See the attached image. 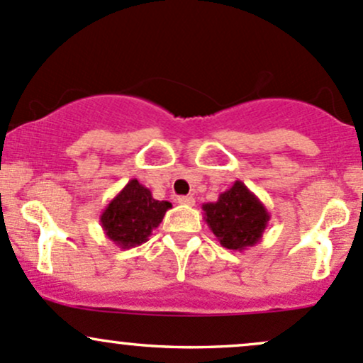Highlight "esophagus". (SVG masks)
<instances>
[{
  "mask_svg": "<svg viewBox=\"0 0 363 363\" xmlns=\"http://www.w3.org/2000/svg\"><path fill=\"white\" fill-rule=\"evenodd\" d=\"M177 203H181V205H186V206H193L194 198L193 196H179Z\"/></svg>",
  "mask_w": 363,
  "mask_h": 363,
  "instance_id": "34e87169",
  "label": "esophagus"
}]
</instances>
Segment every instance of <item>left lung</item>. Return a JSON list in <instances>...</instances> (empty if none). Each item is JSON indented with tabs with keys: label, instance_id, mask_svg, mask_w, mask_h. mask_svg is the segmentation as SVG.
Returning a JSON list of instances; mask_svg holds the SVG:
<instances>
[{
	"label": "left lung",
	"instance_id": "8db88e82",
	"mask_svg": "<svg viewBox=\"0 0 363 363\" xmlns=\"http://www.w3.org/2000/svg\"><path fill=\"white\" fill-rule=\"evenodd\" d=\"M201 208L203 218L218 242L234 252H245L260 242L270 220L264 203L241 181L218 194L217 201L203 203Z\"/></svg>",
	"mask_w": 363,
	"mask_h": 363
}]
</instances>
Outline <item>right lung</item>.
Here are the masks:
<instances>
[{
  "label": "right lung",
  "mask_w": 363,
  "mask_h": 363,
  "mask_svg": "<svg viewBox=\"0 0 363 363\" xmlns=\"http://www.w3.org/2000/svg\"><path fill=\"white\" fill-rule=\"evenodd\" d=\"M169 208H172V203L155 200L148 188L139 184L138 179H130L106 205L99 222L105 236L115 246L129 250L148 241Z\"/></svg>",
  "instance_id": "1"
}]
</instances>
